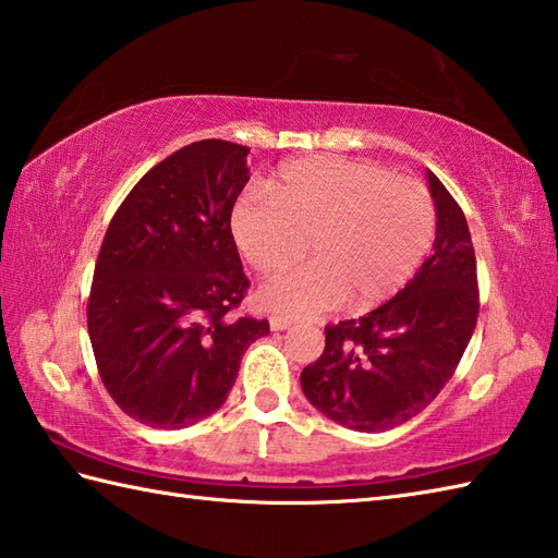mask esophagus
<instances>
[{
	"instance_id": "1",
	"label": "esophagus",
	"mask_w": 558,
	"mask_h": 558,
	"mask_svg": "<svg viewBox=\"0 0 558 558\" xmlns=\"http://www.w3.org/2000/svg\"><path fill=\"white\" fill-rule=\"evenodd\" d=\"M290 326H292L290 318H286V316H270V328L272 330H286Z\"/></svg>"
}]
</instances>
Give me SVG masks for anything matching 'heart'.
Masks as SVG:
<instances>
[{
	"mask_svg": "<svg viewBox=\"0 0 558 558\" xmlns=\"http://www.w3.org/2000/svg\"><path fill=\"white\" fill-rule=\"evenodd\" d=\"M230 228L246 264L278 276L258 294L268 312L314 316L345 304L366 312L408 286L429 252L436 208L429 192L386 168L348 158L294 160L264 194L234 206ZM311 242L306 243L305 240Z\"/></svg>",
	"mask_w": 558,
	"mask_h": 558,
	"instance_id": "obj_1",
	"label": "heart"
}]
</instances>
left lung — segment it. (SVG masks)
I'll list each match as a JSON object with an SVG mask.
<instances>
[{
  "label": "left lung",
  "instance_id": "1",
  "mask_svg": "<svg viewBox=\"0 0 558 558\" xmlns=\"http://www.w3.org/2000/svg\"><path fill=\"white\" fill-rule=\"evenodd\" d=\"M434 254L393 300L362 318L326 326V348L304 366L312 405L354 432H386L441 393L475 333L477 260L465 213L434 172Z\"/></svg>",
  "mask_w": 558,
  "mask_h": 558
}]
</instances>
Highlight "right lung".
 Wrapping results in <instances>:
<instances>
[{
	"instance_id": "obj_1",
	"label": "right lung",
	"mask_w": 558,
	"mask_h": 558,
	"mask_svg": "<svg viewBox=\"0 0 558 558\" xmlns=\"http://www.w3.org/2000/svg\"><path fill=\"white\" fill-rule=\"evenodd\" d=\"M246 146L206 138L150 168L105 232L88 298L98 374L129 417L184 429L228 400L266 318L248 290L230 218L248 182Z\"/></svg>"
}]
</instances>
